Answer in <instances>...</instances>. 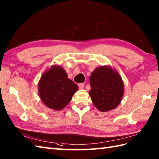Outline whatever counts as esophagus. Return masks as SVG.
<instances>
[{
    "mask_svg": "<svg viewBox=\"0 0 159 159\" xmlns=\"http://www.w3.org/2000/svg\"><path fill=\"white\" fill-rule=\"evenodd\" d=\"M78 85H79V89H83L84 87V83H79Z\"/></svg>",
    "mask_w": 159,
    "mask_h": 159,
    "instance_id": "1",
    "label": "esophagus"
}]
</instances>
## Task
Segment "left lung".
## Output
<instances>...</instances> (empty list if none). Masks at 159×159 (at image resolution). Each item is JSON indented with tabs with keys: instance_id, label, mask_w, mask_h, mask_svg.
Instances as JSON below:
<instances>
[{
	"instance_id": "obj_1",
	"label": "left lung",
	"mask_w": 159,
	"mask_h": 159,
	"mask_svg": "<svg viewBox=\"0 0 159 159\" xmlns=\"http://www.w3.org/2000/svg\"><path fill=\"white\" fill-rule=\"evenodd\" d=\"M92 102L101 112H108L119 105L124 95V83L119 73L110 66L95 68L90 76Z\"/></svg>"
}]
</instances>
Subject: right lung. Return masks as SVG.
I'll return each instance as SVG.
<instances>
[{
	"instance_id": "add662e5",
	"label": "right lung",
	"mask_w": 159,
	"mask_h": 159,
	"mask_svg": "<svg viewBox=\"0 0 159 159\" xmlns=\"http://www.w3.org/2000/svg\"><path fill=\"white\" fill-rule=\"evenodd\" d=\"M78 89V86L68 78L65 70L59 65H53L44 72L38 84L41 101L54 110L64 108Z\"/></svg>"
}]
</instances>
